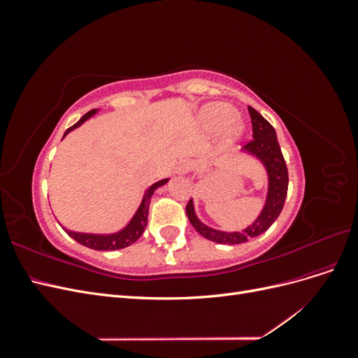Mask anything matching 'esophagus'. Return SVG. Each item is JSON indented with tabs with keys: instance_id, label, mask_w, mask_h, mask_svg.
<instances>
[{
	"instance_id": "34e87169",
	"label": "esophagus",
	"mask_w": 358,
	"mask_h": 358,
	"mask_svg": "<svg viewBox=\"0 0 358 358\" xmlns=\"http://www.w3.org/2000/svg\"><path fill=\"white\" fill-rule=\"evenodd\" d=\"M191 170H192V162L189 159H182L176 167L178 175H187V173Z\"/></svg>"
}]
</instances>
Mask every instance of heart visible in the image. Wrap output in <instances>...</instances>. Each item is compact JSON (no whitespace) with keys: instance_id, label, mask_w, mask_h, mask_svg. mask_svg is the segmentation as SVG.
I'll return each instance as SVG.
<instances>
[{"instance_id":"heart-1","label":"heart","mask_w":358,"mask_h":358,"mask_svg":"<svg viewBox=\"0 0 358 358\" xmlns=\"http://www.w3.org/2000/svg\"><path fill=\"white\" fill-rule=\"evenodd\" d=\"M236 112L231 106L224 103H212L204 106L199 113V124L206 133H216L225 127V142L233 143L243 133V127L233 121Z\"/></svg>"}]
</instances>
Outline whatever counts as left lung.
I'll list each match as a JSON object with an SVG mask.
<instances>
[{
	"label": "left lung",
	"mask_w": 358,
	"mask_h": 358,
	"mask_svg": "<svg viewBox=\"0 0 358 358\" xmlns=\"http://www.w3.org/2000/svg\"><path fill=\"white\" fill-rule=\"evenodd\" d=\"M248 110H249V115H251V121H252L254 140H251V142L243 148V152L262 162L266 170V175H267L266 200H264L262 212H259V215L251 225H248L246 229L241 231H222L206 225L199 218L196 213V206H194V201L191 199L189 203L187 204V215H188L189 222L203 237L215 243L239 245L254 239V237L259 234H263L268 227L278 220L279 213L282 212L285 197H287L288 170H287L282 150H280L278 143L275 128L270 125L255 109H252L251 106L248 107Z\"/></svg>",
	"instance_id": "1"
}]
</instances>
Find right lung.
Returning a JSON list of instances; mask_svg holds the SVG:
<instances>
[{
	"instance_id": "1",
	"label": "right lung",
	"mask_w": 358,
	"mask_h": 358,
	"mask_svg": "<svg viewBox=\"0 0 358 358\" xmlns=\"http://www.w3.org/2000/svg\"><path fill=\"white\" fill-rule=\"evenodd\" d=\"M99 113V110L94 109L91 112H88L86 115H83L78 122H76L73 127H70L66 133H64V137H66L70 131H73V129L79 128L83 122L88 121V119H91L94 115ZM62 137V138H64ZM169 182V179H161L155 183H152L146 191H145V196L142 199V203H140V206L137 208L136 213L133 215V218L129 220V222L124 227V229H121L119 231H115V233H106V234H99V233H82V231H73V230H69L64 227L62 224H59L64 230H66V233L71 237V239H74L78 243L86 246V248H91V249H95V251H115V249H122V248H127L129 245H133L140 236L143 234L145 229H146V224H148V213H149V203H150V199H152L154 192L162 187L166 185V183Z\"/></svg>"
}]
</instances>
